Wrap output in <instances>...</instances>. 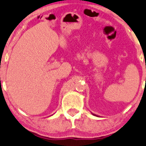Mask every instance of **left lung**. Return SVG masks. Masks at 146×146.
Segmentation results:
<instances>
[{"label": "left lung", "mask_w": 146, "mask_h": 146, "mask_svg": "<svg viewBox=\"0 0 146 146\" xmlns=\"http://www.w3.org/2000/svg\"><path fill=\"white\" fill-rule=\"evenodd\" d=\"M91 114H92V115H94V116H97V117H98V115H95V114H94V113H91Z\"/></svg>", "instance_id": "1"}]
</instances>
